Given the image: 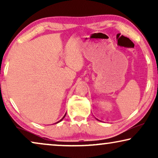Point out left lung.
<instances>
[{
  "label": "left lung",
  "instance_id": "1",
  "mask_svg": "<svg viewBox=\"0 0 158 158\" xmlns=\"http://www.w3.org/2000/svg\"><path fill=\"white\" fill-rule=\"evenodd\" d=\"M96 119H97V118H96ZM97 120H98V119H97ZM99 121V120H98Z\"/></svg>",
  "mask_w": 158,
  "mask_h": 158
}]
</instances>
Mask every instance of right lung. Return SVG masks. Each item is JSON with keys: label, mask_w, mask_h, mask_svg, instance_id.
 Returning a JSON list of instances; mask_svg holds the SVG:
<instances>
[{"label": "right lung", "mask_w": 158, "mask_h": 158, "mask_svg": "<svg viewBox=\"0 0 158 158\" xmlns=\"http://www.w3.org/2000/svg\"><path fill=\"white\" fill-rule=\"evenodd\" d=\"M65 115H66V114H64V116H63V117H62V118H61V119H60V121H59V122H57V123H55V124H57V123H59V122H61V121H62V119H63V118H64V116H65Z\"/></svg>", "instance_id": "1"}]
</instances>
